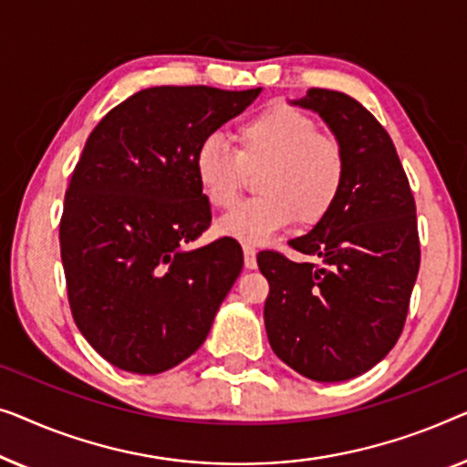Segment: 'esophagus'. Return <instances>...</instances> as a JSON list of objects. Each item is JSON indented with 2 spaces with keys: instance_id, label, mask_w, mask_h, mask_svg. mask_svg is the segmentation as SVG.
Listing matches in <instances>:
<instances>
[{
  "instance_id": "34e87169",
  "label": "esophagus",
  "mask_w": 467,
  "mask_h": 467,
  "mask_svg": "<svg viewBox=\"0 0 467 467\" xmlns=\"http://www.w3.org/2000/svg\"><path fill=\"white\" fill-rule=\"evenodd\" d=\"M243 255H245V268H255L258 262H255V247L243 245Z\"/></svg>"
}]
</instances>
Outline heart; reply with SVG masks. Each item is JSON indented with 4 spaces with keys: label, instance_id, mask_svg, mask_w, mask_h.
<instances>
[{
    "label": "heart",
    "instance_id": "heart-1",
    "mask_svg": "<svg viewBox=\"0 0 467 467\" xmlns=\"http://www.w3.org/2000/svg\"><path fill=\"white\" fill-rule=\"evenodd\" d=\"M247 169L262 167L258 192L218 220V233L245 245H262L294 220L313 226L332 212L345 182V154L321 135L313 118L287 105H271L236 129V150L218 135L194 152V175L212 207H231Z\"/></svg>",
    "mask_w": 467,
    "mask_h": 467
}]
</instances>
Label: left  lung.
Listing matches in <instances>:
<instances>
[{"mask_svg":"<svg viewBox=\"0 0 467 467\" xmlns=\"http://www.w3.org/2000/svg\"><path fill=\"white\" fill-rule=\"evenodd\" d=\"M290 105L311 109L345 154L332 212L290 241L317 262L258 254L271 292L266 337L302 377L337 383L377 366L402 334L419 273L417 209L391 137L349 95L311 88Z\"/></svg>","mask_w":467,"mask_h":467,"instance_id":"left-lung-1","label":"left lung"}]
</instances>
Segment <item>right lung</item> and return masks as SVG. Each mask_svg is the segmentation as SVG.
I'll return each instance as SVG.
<instances>
[{
  "label": "right lung",
  "instance_id": "right-lung-1",
  "mask_svg": "<svg viewBox=\"0 0 467 467\" xmlns=\"http://www.w3.org/2000/svg\"><path fill=\"white\" fill-rule=\"evenodd\" d=\"M262 88L154 87L97 124L71 175L61 260L76 326L109 364L159 374L205 343L243 268L239 243H192L212 224L194 152Z\"/></svg>",
  "mask_w": 467,
  "mask_h": 467
}]
</instances>
